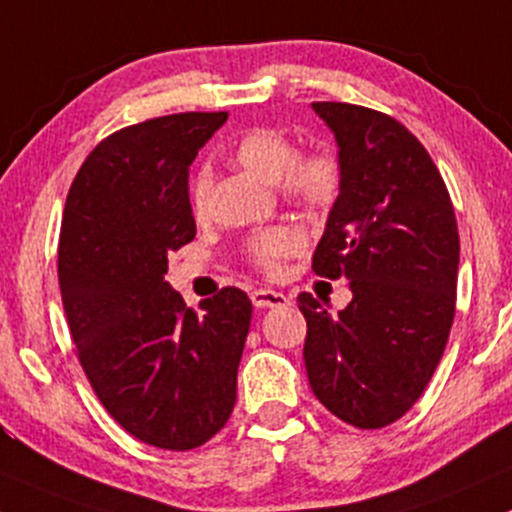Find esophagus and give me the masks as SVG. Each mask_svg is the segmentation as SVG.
<instances>
[{
	"mask_svg": "<svg viewBox=\"0 0 512 512\" xmlns=\"http://www.w3.org/2000/svg\"><path fill=\"white\" fill-rule=\"evenodd\" d=\"M251 302H254L256 309L285 307V304H290V297H285L283 292H275V290H268V287H261V290L251 292Z\"/></svg>",
	"mask_w": 512,
	"mask_h": 512,
	"instance_id": "1",
	"label": "esophagus"
}]
</instances>
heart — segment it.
I'll list each match as a JSON object with an SVG mask.
<instances>
[{
    "mask_svg": "<svg viewBox=\"0 0 512 512\" xmlns=\"http://www.w3.org/2000/svg\"><path fill=\"white\" fill-rule=\"evenodd\" d=\"M232 159L241 169L278 181L285 198L307 210L331 208L343 191V164L329 149L297 152L295 140L278 128H251L232 145ZM191 212L203 220L208 215L210 176L198 171L191 181ZM307 237L295 225H273L249 241V261L266 275H278L283 263L302 254Z\"/></svg>",
    "mask_w": 512,
    "mask_h": 512,
    "instance_id": "heart-1",
    "label": "heart"
}]
</instances>
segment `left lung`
<instances>
[{
	"label": "left lung",
	"mask_w": 512,
	"mask_h": 512,
	"mask_svg": "<svg viewBox=\"0 0 512 512\" xmlns=\"http://www.w3.org/2000/svg\"><path fill=\"white\" fill-rule=\"evenodd\" d=\"M338 142L343 191L312 268L346 278L353 300L331 314L297 297L307 319L309 387L348 426L399 421L428 387L457 302L455 208L426 147L392 116L338 101L312 103Z\"/></svg>",
	"instance_id": "obj_1"
}]
</instances>
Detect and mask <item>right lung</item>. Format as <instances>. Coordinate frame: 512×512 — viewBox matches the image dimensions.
Listing matches in <instances>:
<instances>
[{
	"mask_svg": "<svg viewBox=\"0 0 512 512\" xmlns=\"http://www.w3.org/2000/svg\"><path fill=\"white\" fill-rule=\"evenodd\" d=\"M227 113H174L94 147L62 217L57 278L67 326L103 409L147 445L186 452L229 421L251 324L239 287L186 307L169 251L195 237L188 166Z\"/></svg>",
	"mask_w": 512,
	"mask_h": 512,
	"instance_id": "obj_1",
	"label": "right lung"
}]
</instances>
